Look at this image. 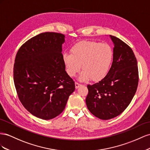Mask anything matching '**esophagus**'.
Returning <instances> with one entry per match:
<instances>
[{
	"label": "esophagus",
	"instance_id": "obj_1",
	"mask_svg": "<svg viewBox=\"0 0 150 150\" xmlns=\"http://www.w3.org/2000/svg\"><path fill=\"white\" fill-rule=\"evenodd\" d=\"M80 86H82V85L77 83V82H75V88H79Z\"/></svg>",
	"mask_w": 150,
	"mask_h": 150
}]
</instances>
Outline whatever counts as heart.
<instances>
[{
	"label": "heart",
	"mask_w": 150,
	"mask_h": 150,
	"mask_svg": "<svg viewBox=\"0 0 150 150\" xmlns=\"http://www.w3.org/2000/svg\"><path fill=\"white\" fill-rule=\"evenodd\" d=\"M71 53L63 55L66 71L69 76H75L82 65L83 70L78 79L82 82L91 79L99 81L108 74L113 57L112 50L109 45L82 41L71 47Z\"/></svg>",
	"instance_id": "b5f03b06"
}]
</instances>
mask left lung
Returning <instances> with one entry per match:
<instances>
[{
	"label": "left lung",
	"instance_id": "obj_1",
	"mask_svg": "<svg viewBox=\"0 0 150 150\" xmlns=\"http://www.w3.org/2000/svg\"><path fill=\"white\" fill-rule=\"evenodd\" d=\"M110 37L114 46L112 65L103 79L87 85L85 100L90 112L103 120L117 116L127 108L139 81L138 63L132 49L118 38Z\"/></svg>",
	"mask_w": 150,
	"mask_h": 150
}]
</instances>
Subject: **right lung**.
<instances>
[{
	"label": "right lung",
	"mask_w": 150,
	"mask_h": 150,
	"mask_svg": "<svg viewBox=\"0 0 150 150\" xmlns=\"http://www.w3.org/2000/svg\"><path fill=\"white\" fill-rule=\"evenodd\" d=\"M64 42L63 34L41 33L21 46L15 58L14 82L19 99L30 113L45 120L63 112L75 89L63 61Z\"/></svg>",
	"instance_id": "obj_1"
}]
</instances>
